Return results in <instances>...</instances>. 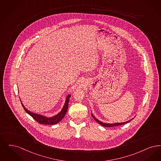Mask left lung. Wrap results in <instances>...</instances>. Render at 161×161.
Instances as JSON below:
<instances>
[{
	"label": "left lung",
	"instance_id": "left-lung-1",
	"mask_svg": "<svg viewBox=\"0 0 161 161\" xmlns=\"http://www.w3.org/2000/svg\"><path fill=\"white\" fill-rule=\"evenodd\" d=\"M92 117H93V119H94L98 123H99L100 125H102V126H105V127H114V126H121V125H125V124H126V123H127L128 122H129L130 120H132V119H130V120H129V121H126V122H124V123H114V124H107V123H102V122H101V121H100L99 120H98L97 119H96L92 114Z\"/></svg>",
	"mask_w": 161,
	"mask_h": 161
}]
</instances>
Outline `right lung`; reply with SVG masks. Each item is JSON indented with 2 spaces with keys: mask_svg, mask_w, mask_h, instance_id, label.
<instances>
[{
  "mask_svg": "<svg viewBox=\"0 0 161 161\" xmlns=\"http://www.w3.org/2000/svg\"><path fill=\"white\" fill-rule=\"evenodd\" d=\"M71 95L67 96L66 100H65V102L64 106L63 107L61 111L59 112L58 114H57L55 116L52 117L51 118H48L44 116H42L41 115H38V114H36L35 113L31 112L27 110L25 107L23 106L21 103L22 106L23 107V109H25V111L28 113V114H29L33 119H35V121H36L38 123L42 124V125H55L58 123L64 117L66 112L67 111L68 109V106H69V99L70 98Z\"/></svg>",
  "mask_w": 161,
  "mask_h": 161,
  "instance_id": "obj_1",
  "label": "right lung"
}]
</instances>
